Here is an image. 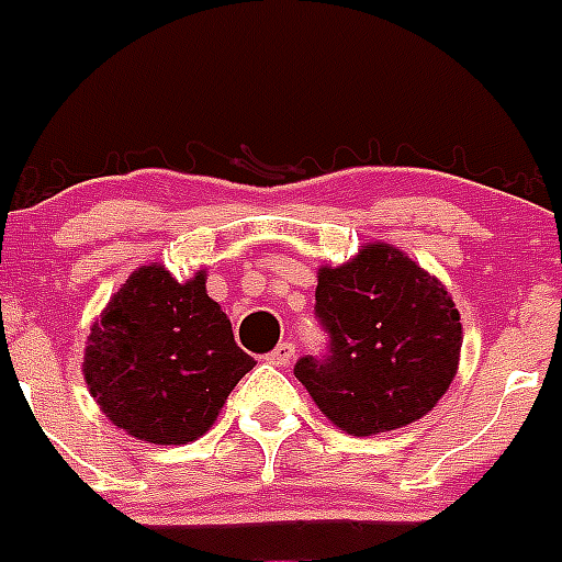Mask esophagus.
<instances>
[{"label": "esophagus", "mask_w": 562, "mask_h": 562, "mask_svg": "<svg viewBox=\"0 0 562 562\" xmlns=\"http://www.w3.org/2000/svg\"><path fill=\"white\" fill-rule=\"evenodd\" d=\"M267 360H270L272 366H290V362L295 360V342H290V340L278 342L276 349L267 355Z\"/></svg>", "instance_id": "esophagus-1"}]
</instances>
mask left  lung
Segmentation results:
<instances>
[{
	"instance_id": "1",
	"label": "left lung",
	"mask_w": 562,
	"mask_h": 562,
	"mask_svg": "<svg viewBox=\"0 0 562 562\" xmlns=\"http://www.w3.org/2000/svg\"><path fill=\"white\" fill-rule=\"evenodd\" d=\"M315 315L326 355L301 357L295 376L351 436L422 419L459 371L461 317L439 278L391 245H366L340 267H321Z\"/></svg>"
}]
</instances>
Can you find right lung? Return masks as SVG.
<instances>
[{
	"mask_svg": "<svg viewBox=\"0 0 562 562\" xmlns=\"http://www.w3.org/2000/svg\"><path fill=\"white\" fill-rule=\"evenodd\" d=\"M252 366L207 297L205 272L180 284L162 265L126 278L83 351V380L103 414L151 445L200 439Z\"/></svg>",
	"mask_w": 562,
	"mask_h": 562,
	"instance_id": "1",
	"label": "right lung"
}]
</instances>
